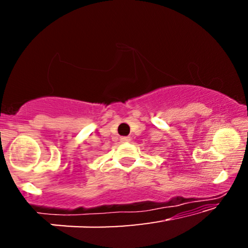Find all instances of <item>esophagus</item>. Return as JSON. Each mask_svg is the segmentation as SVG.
<instances>
[{"instance_id":"esophagus-1","label":"esophagus","mask_w":248,"mask_h":248,"mask_svg":"<svg viewBox=\"0 0 248 248\" xmlns=\"http://www.w3.org/2000/svg\"><path fill=\"white\" fill-rule=\"evenodd\" d=\"M131 141V138L130 137H122L121 138V142L122 143H128V142Z\"/></svg>"}]
</instances>
